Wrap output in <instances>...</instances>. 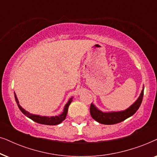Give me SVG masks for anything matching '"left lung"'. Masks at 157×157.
<instances>
[{"label": "left lung", "instance_id": "obj_1", "mask_svg": "<svg viewBox=\"0 0 157 157\" xmlns=\"http://www.w3.org/2000/svg\"><path fill=\"white\" fill-rule=\"evenodd\" d=\"M144 88L141 91L139 98H137L134 104L126 109V110L120 111H102L98 109L93 103L91 104L90 107V113L93 119L98 123L102 124H106V125H111V124H115L120 123V122L124 121L128 119L132 115H134L136 111L138 110L139 106H141L142 102L143 96H144Z\"/></svg>", "mask_w": 157, "mask_h": 157}]
</instances>
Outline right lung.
<instances>
[{
	"mask_svg": "<svg viewBox=\"0 0 157 157\" xmlns=\"http://www.w3.org/2000/svg\"><path fill=\"white\" fill-rule=\"evenodd\" d=\"M15 98H16V101L17 103V105H18V108L21 111L23 114L26 116L27 117H29V119L33 120V121L36 122V123L41 124H45V125H58V124H61L63 120H65L66 115H67L68 113V106L71 104V103L73 101V98L71 97L69 100L68 101V102L66 103V104L64 106L63 112H62L61 114L58 116H53V117H46V116H40V115H36V114H33V113H29V111H25L24 109L22 108V106L19 104V101L18 98H17L16 93H14Z\"/></svg>",
	"mask_w": 157,
	"mask_h": 157,
	"instance_id": "add662e5",
	"label": "right lung"
}]
</instances>
